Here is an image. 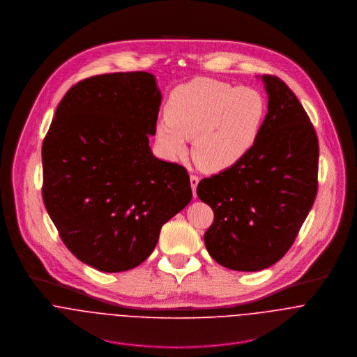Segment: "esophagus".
I'll return each mask as SVG.
<instances>
[{"label": "esophagus", "mask_w": 357, "mask_h": 357, "mask_svg": "<svg viewBox=\"0 0 357 357\" xmlns=\"http://www.w3.org/2000/svg\"><path fill=\"white\" fill-rule=\"evenodd\" d=\"M190 180H191V187H192V192H194V197L197 198V187H198V184H199V177H198L197 174H191Z\"/></svg>", "instance_id": "esophagus-1"}]
</instances>
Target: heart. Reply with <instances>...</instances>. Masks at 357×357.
<instances>
[{"label":"heart","mask_w":357,"mask_h":357,"mask_svg":"<svg viewBox=\"0 0 357 357\" xmlns=\"http://www.w3.org/2000/svg\"><path fill=\"white\" fill-rule=\"evenodd\" d=\"M166 116L156 123L160 149L170 158L187 153L206 172H221L239 163L257 142L266 102L253 88H235L213 78H197L169 96Z\"/></svg>","instance_id":"b5f03b06"}]
</instances>
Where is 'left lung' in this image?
Returning <instances> with one entry per match:
<instances>
[{"label": "left lung", "mask_w": 357, "mask_h": 357, "mask_svg": "<svg viewBox=\"0 0 357 357\" xmlns=\"http://www.w3.org/2000/svg\"><path fill=\"white\" fill-rule=\"evenodd\" d=\"M268 114L253 149L235 166L199 181L214 213L204 234L220 265L255 272L293 246L317 194L319 142L303 104L275 75H262Z\"/></svg>", "instance_id": "8db88e82"}]
</instances>
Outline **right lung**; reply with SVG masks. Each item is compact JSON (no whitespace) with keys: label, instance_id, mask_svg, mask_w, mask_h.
<instances>
[{"label":"right lung","instance_id":"obj_1","mask_svg":"<svg viewBox=\"0 0 357 357\" xmlns=\"http://www.w3.org/2000/svg\"><path fill=\"white\" fill-rule=\"evenodd\" d=\"M160 100L150 73L89 77L67 91L44 139L47 211L66 248L102 272L147 259L192 198L187 169L149 146Z\"/></svg>","mask_w":357,"mask_h":357}]
</instances>
